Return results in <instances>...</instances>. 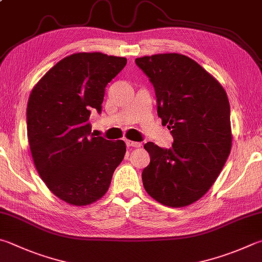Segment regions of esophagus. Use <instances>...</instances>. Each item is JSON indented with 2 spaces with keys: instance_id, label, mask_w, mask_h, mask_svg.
<instances>
[{
  "instance_id": "obj_1",
  "label": "esophagus",
  "mask_w": 262,
  "mask_h": 262,
  "mask_svg": "<svg viewBox=\"0 0 262 262\" xmlns=\"http://www.w3.org/2000/svg\"><path fill=\"white\" fill-rule=\"evenodd\" d=\"M126 145L130 147H140L141 143L140 142H133V141H126Z\"/></svg>"
}]
</instances>
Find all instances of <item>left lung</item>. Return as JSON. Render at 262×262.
Wrapping results in <instances>:
<instances>
[{
	"instance_id": "left-lung-1",
	"label": "left lung",
	"mask_w": 262,
	"mask_h": 262,
	"mask_svg": "<svg viewBox=\"0 0 262 262\" xmlns=\"http://www.w3.org/2000/svg\"><path fill=\"white\" fill-rule=\"evenodd\" d=\"M149 78L157 113L167 126L172 147L144 144L150 164L142 172L144 189L170 207L198 201L215 182L231 149L230 106L222 85L201 65L180 54L135 59Z\"/></svg>"
}]
</instances>
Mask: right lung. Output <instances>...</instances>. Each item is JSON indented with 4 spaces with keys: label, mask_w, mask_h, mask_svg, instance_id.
<instances>
[{
    "label": "right lung",
    "mask_w": 262,
    "mask_h": 262,
    "mask_svg": "<svg viewBox=\"0 0 262 262\" xmlns=\"http://www.w3.org/2000/svg\"><path fill=\"white\" fill-rule=\"evenodd\" d=\"M125 57L79 52L50 69L32 90L27 136L33 160L50 191L72 205L103 197L126 154L123 141L90 136L95 108L102 112L106 84L125 68Z\"/></svg>",
    "instance_id": "add662e5"
}]
</instances>
